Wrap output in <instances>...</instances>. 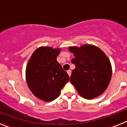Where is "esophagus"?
<instances>
[{
	"label": "esophagus",
	"mask_w": 127,
	"mask_h": 127,
	"mask_svg": "<svg viewBox=\"0 0 127 127\" xmlns=\"http://www.w3.org/2000/svg\"><path fill=\"white\" fill-rule=\"evenodd\" d=\"M67 73H68V74H69V76H70V75H71V70H68V71H67Z\"/></svg>",
	"instance_id": "esophagus-1"
}]
</instances>
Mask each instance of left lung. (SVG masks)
Wrapping results in <instances>:
<instances>
[{
	"mask_svg": "<svg viewBox=\"0 0 127 127\" xmlns=\"http://www.w3.org/2000/svg\"><path fill=\"white\" fill-rule=\"evenodd\" d=\"M74 55L71 62L76 67L70 76V83L79 95L92 99L104 92L111 78V62L98 47L85 44L80 48L69 47Z\"/></svg>",
	"mask_w": 127,
	"mask_h": 127,
	"instance_id": "1",
	"label": "left lung"
}]
</instances>
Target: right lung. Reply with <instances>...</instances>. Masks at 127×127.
<instances>
[{
  "mask_svg": "<svg viewBox=\"0 0 127 127\" xmlns=\"http://www.w3.org/2000/svg\"><path fill=\"white\" fill-rule=\"evenodd\" d=\"M60 49L41 47L33 53L26 69V79L30 91L44 101H51L60 95L69 81L67 72L57 62Z\"/></svg>",
  "mask_w": 127,
  "mask_h": 127,
  "instance_id": "obj_1",
  "label": "right lung"
}]
</instances>
